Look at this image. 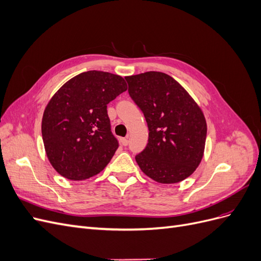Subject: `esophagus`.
Masks as SVG:
<instances>
[{"label": "esophagus", "instance_id": "34e87169", "mask_svg": "<svg viewBox=\"0 0 261 261\" xmlns=\"http://www.w3.org/2000/svg\"><path fill=\"white\" fill-rule=\"evenodd\" d=\"M121 143H122L123 146H127V145H128V138H127V137L122 138V139H121Z\"/></svg>", "mask_w": 261, "mask_h": 261}]
</instances>
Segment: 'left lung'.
I'll return each mask as SVG.
<instances>
[{"instance_id": "obj_1", "label": "left lung", "mask_w": 261, "mask_h": 261, "mask_svg": "<svg viewBox=\"0 0 261 261\" xmlns=\"http://www.w3.org/2000/svg\"><path fill=\"white\" fill-rule=\"evenodd\" d=\"M125 80L149 129L146 148L135 156L140 170L161 184L191 176L206 145L207 123L200 107L168 74L147 72Z\"/></svg>"}]
</instances>
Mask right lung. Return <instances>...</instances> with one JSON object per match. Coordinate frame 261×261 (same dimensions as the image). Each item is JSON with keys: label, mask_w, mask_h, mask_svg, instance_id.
<instances>
[{"label": "right lung", "mask_w": 261, "mask_h": 261, "mask_svg": "<svg viewBox=\"0 0 261 261\" xmlns=\"http://www.w3.org/2000/svg\"><path fill=\"white\" fill-rule=\"evenodd\" d=\"M126 89L123 77L89 70L54 93L44 109L41 132L46 156L59 174L84 180L111 161L118 143L111 132L107 105Z\"/></svg>", "instance_id": "obj_1"}]
</instances>
